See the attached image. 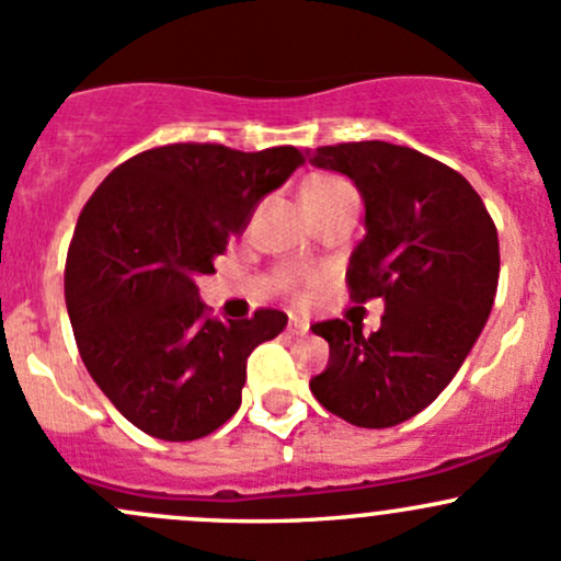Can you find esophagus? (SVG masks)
Masks as SVG:
<instances>
[{
	"mask_svg": "<svg viewBox=\"0 0 561 561\" xmlns=\"http://www.w3.org/2000/svg\"><path fill=\"white\" fill-rule=\"evenodd\" d=\"M309 333V322L298 320V317H293L290 325H287V335H306Z\"/></svg>",
	"mask_w": 561,
	"mask_h": 561,
	"instance_id": "obj_1",
	"label": "esophagus"
}]
</instances>
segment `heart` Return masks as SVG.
<instances>
[{"instance_id":"b5f03b06","label":"heart","mask_w":561,"mask_h":561,"mask_svg":"<svg viewBox=\"0 0 561 561\" xmlns=\"http://www.w3.org/2000/svg\"><path fill=\"white\" fill-rule=\"evenodd\" d=\"M355 196V187L344 180V176L335 174H314L304 182V191H300V198H304L306 209L311 206H322L335 202V198Z\"/></svg>"}]
</instances>
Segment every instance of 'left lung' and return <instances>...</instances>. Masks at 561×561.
Segmentation results:
<instances>
[{"label": "left lung", "mask_w": 561, "mask_h": 561, "mask_svg": "<svg viewBox=\"0 0 561 561\" xmlns=\"http://www.w3.org/2000/svg\"><path fill=\"white\" fill-rule=\"evenodd\" d=\"M306 156L355 182L365 236L346 279L357 304L385 300L370 335L344 320L311 325L330 359L309 387L350 424L394 427L449 387L479 341L497 293V228L462 174L411 147L350 141Z\"/></svg>", "instance_id": "left-lung-1"}]
</instances>
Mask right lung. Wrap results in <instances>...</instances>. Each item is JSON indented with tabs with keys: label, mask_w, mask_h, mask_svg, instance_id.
Returning <instances> with one entry per match:
<instances>
[{
	"label": "right lung",
	"mask_w": 561,
	"mask_h": 561,
	"mask_svg": "<svg viewBox=\"0 0 561 561\" xmlns=\"http://www.w3.org/2000/svg\"><path fill=\"white\" fill-rule=\"evenodd\" d=\"M296 147L241 152L167 145L121 163L82 209L64 296L88 374L117 411L161 440H196L239 411L247 357L285 311L209 320L196 276L282 187Z\"/></svg>",
	"instance_id": "1"
}]
</instances>
